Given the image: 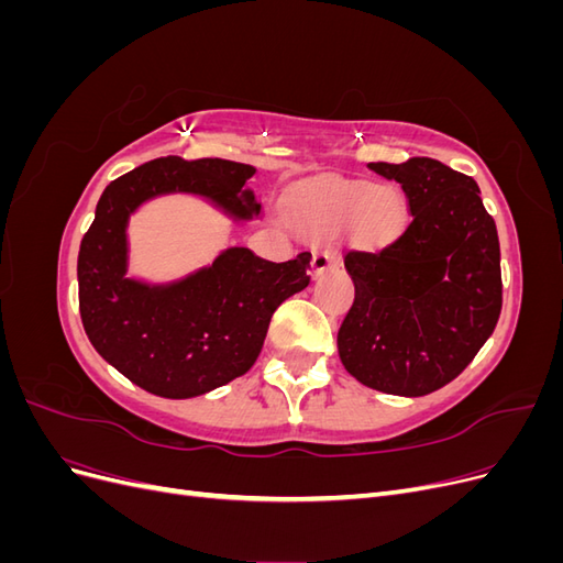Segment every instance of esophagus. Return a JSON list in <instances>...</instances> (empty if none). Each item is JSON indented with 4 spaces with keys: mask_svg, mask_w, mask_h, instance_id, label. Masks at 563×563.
<instances>
[{
    "mask_svg": "<svg viewBox=\"0 0 563 563\" xmlns=\"http://www.w3.org/2000/svg\"><path fill=\"white\" fill-rule=\"evenodd\" d=\"M340 265V255L331 249H317L312 255V269H314V277L323 275L327 269H335Z\"/></svg>",
    "mask_w": 563,
    "mask_h": 563,
    "instance_id": "34e87169",
    "label": "esophagus"
}]
</instances>
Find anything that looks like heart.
I'll list each match as a JSON object with an SVG mask.
<instances>
[{
	"label": "heart",
	"mask_w": 563,
	"mask_h": 563,
	"mask_svg": "<svg viewBox=\"0 0 563 563\" xmlns=\"http://www.w3.org/2000/svg\"><path fill=\"white\" fill-rule=\"evenodd\" d=\"M294 223L310 236H333L347 225L354 244L385 246L406 225V201L389 185L333 183L298 203Z\"/></svg>",
	"instance_id": "1"
}]
</instances>
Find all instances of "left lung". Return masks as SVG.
Masks as SVG:
<instances>
[{"label": "left lung", "mask_w": 563, "mask_h": 563, "mask_svg": "<svg viewBox=\"0 0 563 563\" xmlns=\"http://www.w3.org/2000/svg\"><path fill=\"white\" fill-rule=\"evenodd\" d=\"M401 183L411 223L378 251H347L354 302L340 362L362 385L422 397L465 371L503 310L500 242L479 185L430 157L373 162Z\"/></svg>", "instance_id": "8db88e82"}]
</instances>
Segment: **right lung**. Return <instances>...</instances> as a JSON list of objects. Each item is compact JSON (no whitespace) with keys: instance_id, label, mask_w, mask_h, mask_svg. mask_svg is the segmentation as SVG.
Wrapping results in <instances>:
<instances>
[{"instance_id":"add662e5","label":"right lung","mask_w":563,"mask_h":563,"mask_svg":"<svg viewBox=\"0 0 563 563\" xmlns=\"http://www.w3.org/2000/svg\"><path fill=\"white\" fill-rule=\"evenodd\" d=\"M255 168L230 159L159 157L100 195L79 246V314L91 345L131 383L166 399L199 397L255 364L269 319L310 284L312 253L269 263L228 249L183 282L147 286L126 279V223L139 203L164 192L209 197L234 218L258 213L246 183Z\"/></svg>"}]
</instances>
